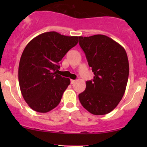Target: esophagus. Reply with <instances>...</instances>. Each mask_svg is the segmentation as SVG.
I'll return each instance as SVG.
<instances>
[{"mask_svg": "<svg viewBox=\"0 0 147 147\" xmlns=\"http://www.w3.org/2000/svg\"><path fill=\"white\" fill-rule=\"evenodd\" d=\"M75 82V80H73V79H71V80H70V84H73Z\"/></svg>", "mask_w": 147, "mask_h": 147, "instance_id": "1", "label": "esophagus"}]
</instances>
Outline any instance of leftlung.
Returning <instances> with one entry per match:
<instances>
[{"label": "left lung", "mask_w": 147, "mask_h": 147, "mask_svg": "<svg viewBox=\"0 0 147 147\" xmlns=\"http://www.w3.org/2000/svg\"><path fill=\"white\" fill-rule=\"evenodd\" d=\"M79 44L94 73L79 95L84 109L95 115H106L118 105L125 92L129 73L126 52L109 36H79Z\"/></svg>", "instance_id": "obj_1"}]
</instances>
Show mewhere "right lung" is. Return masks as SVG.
<instances>
[{
	"instance_id": "add662e5",
	"label": "right lung",
	"mask_w": 147,
	"mask_h": 147,
	"mask_svg": "<svg viewBox=\"0 0 147 147\" xmlns=\"http://www.w3.org/2000/svg\"><path fill=\"white\" fill-rule=\"evenodd\" d=\"M78 43V36L56 32L39 34L26 45L18 66V82L28 106L38 113H47L58 106L70 79L57 74L59 62Z\"/></svg>"
}]
</instances>
